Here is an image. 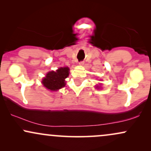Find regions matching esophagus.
Instances as JSON below:
<instances>
[{
  "label": "esophagus",
  "mask_w": 151,
  "mask_h": 151,
  "mask_svg": "<svg viewBox=\"0 0 151 151\" xmlns=\"http://www.w3.org/2000/svg\"><path fill=\"white\" fill-rule=\"evenodd\" d=\"M79 64V65H84V62H80Z\"/></svg>",
  "instance_id": "1"
}]
</instances>
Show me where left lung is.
Segmentation results:
<instances>
[{"label": "left lung", "mask_w": 151, "mask_h": 151, "mask_svg": "<svg viewBox=\"0 0 151 151\" xmlns=\"http://www.w3.org/2000/svg\"><path fill=\"white\" fill-rule=\"evenodd\" d=\"M96 88H99V86H96Z\"/></svg>", "instance_id": "1"}]
</instances>
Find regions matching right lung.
Instances as JSON below:
<instances>
[{
  "instance_id": "add662e5",
  "label": "right lung",
  "mask_w": 151,
  "mask_h": 151,
  "mask_svg": "<svg viewBox=\"0 0 151 151\" xmlns=\"http://www.w3.org/2000/svg\"><path fill=\"white\" fill-rule=\"evenodd\" d=\"M69 67H60L56 72H49L42 79V84L50 91H58L65 86V79L69 76Z\"/></svg>"
}]
</instances>
